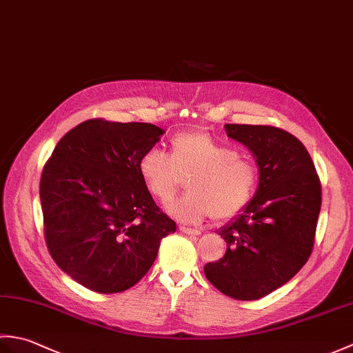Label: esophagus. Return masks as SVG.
<instances>
[{"label":"esophagus","instance_id":"1","mask_svg":"<svg viewBox=\"0 0 353 353\" xmlns=\"http://www.w3.org/2000/svg\"><path fill=\"white\" fill-rule=\"evenodd\" d=\"M181 232L188 235H200V230L196 228H188V226H181Z\"/></svg>","mask_w":353,"mask_h":353}]
</instances>
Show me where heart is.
<instances>
[{"instance_id":"1","label":"heart","mask_w":353,"mask_h":353,"mask_svg":"<svg viewBox=\"0 0 353 353\" xmlns=\"http://www.w3.org/2000/svg\"><path fill=\"white\" fill-rule=\"evenodd\" d=\"M142 182L153 197L168 201L186 179L188 192L167 206L174 219L196 223L214 215L232 219L250 203L258 186V168L235 148L201 132L179 133L168 156L153 148L139 159Z\"/></svg>"}]
</instances>
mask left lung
<instances>
[{
    "label": "left lung",
    "mask_w": 353,
    "mask_h": 353,
    "mask_svg": "<svg viewBox=\"0 0 353 353\" xmlns=\"http://www.w3.org/2000/svg\"><path fill=\"white\" fill-rule=\"evenodd\" d=\"M224 127L256 157L259 186L243 214L219 230L228 250L205 265V276L223 294L256 301L287 283L311 256L321 183L294 134L273 125Z\"/></svg>",
    "instance_id": "obj_1"
}]
</instances>
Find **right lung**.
<instances>
[{
  "mask_svg": "<svg viewBox=\"0 0 353 353\" xmlns=\"http://www.w3.org/2000/svg\"><path fill=\"white\" fill-rule=\"evenodd\" d=\"M163 130L94 118L57 142L41 177L51 258L85 288L114 294L138 283L176 223L154 203L139 159Z\"/></svg>",
  "mask_w": 353,
  "mask_h": 353,
  "instance_id": "obj_1",
  "label": "right lung"
}]
</instances>
